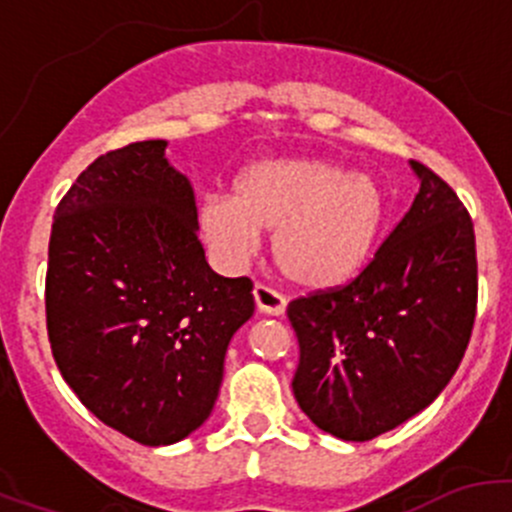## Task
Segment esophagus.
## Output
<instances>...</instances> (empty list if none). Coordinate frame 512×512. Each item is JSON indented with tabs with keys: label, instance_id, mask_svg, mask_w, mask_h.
<instances>
[{
	"label": "esophagus",
	"instance_id": "1",
	"mask_svg": "<svg viewBox=\"0 0 512 512\" xmlns=\"http://www.w3.org/2000/svg\"><path fill=\"white\" fill-rule=\"evenodd\" d=\"M255 304L262 314H270V317H280L287 309V297H282L280 292H275L272 287L257 285L255 287Z\"/></svg>",
	"mask_w": 512,
	"mask_h": 512
}]
</instances>
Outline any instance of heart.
<instances>
[{"mask_svg": "<svg viewBox=\"0 0 512 512\" xmlns=\"http://www.w3.org/2000/svg\"><path fill=\"white\" fill-rule=\"evenodd\" d=\"M384 193L374 178L317 158L260 160L232 183V198L205 195L198 227L225 270H242L272 232V257L289 282L334 289L366 267L381 225Z\"/></svg>", "mask_w": 512, "mask_h": 512, "instance_id": "obj_1", "label": "heart"}]
</instances>
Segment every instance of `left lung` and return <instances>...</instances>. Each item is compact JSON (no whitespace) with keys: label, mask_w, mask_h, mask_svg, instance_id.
<instances>
[{"label":"left lung","mask_w":512,"mask_h":512,"mask_svg":"<svg viewBox=\"0 0 512 512\" xmlns=\"http://www.w3.org/2000/svg\"><path fill=\"white\" fill-rule=\"evenodd\" d=\"M414 205L349 285L297 297L292 391L314 426L371 441L426 409L471 342L478 302L473 220L451 185L411 160Z\"/></svg>","instance_id":"obj_1"}]
</instances>
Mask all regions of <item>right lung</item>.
Wrapping results in <instances>:
<instances>
[{"label": "right lung", "instance_id": "add662e5", "mask_svg": "<svg viewBox=\"0 0 512 512\" xmlns=\"http://www.w3.org/2000/svg\"><path fill=\"white\" fill-rule=\"evenodd\" d=\"M165 141L98 156L56 208L46 332L66 384L143 446L203 426L232 334L252 317L247 277L210 270L190 180Z\"/></svg>", "mask_w": 512, "mask_h": 512}]
</instances>
